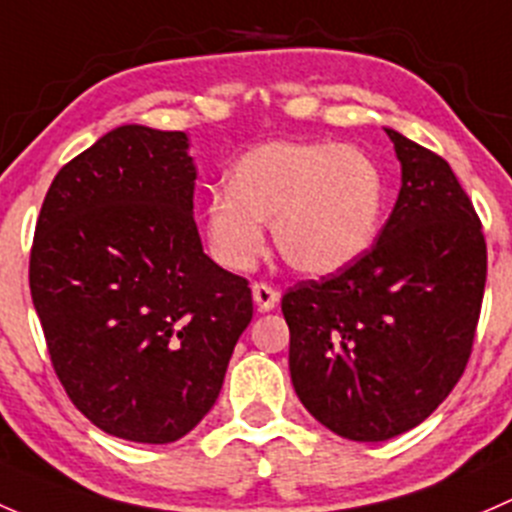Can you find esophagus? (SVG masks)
Masks as SVG:
<instances>
[{"mask_svg": "<svg viewBox=\"0 0 512 512\" xmlns=\"http://www.w3.org/2000/svg\"><path fill=\"white\" fill-rule=\"evenodd\" d=\"M251 291H254V303L261 313H268V310L276 308L278 298H281L276 288H271L268 283H263V281L254 283V288H251Z\"/></svg>", "mask_w": 512, "mask_h": 512, "instance_id": "1", "label": "esophagus"}]
</instances>
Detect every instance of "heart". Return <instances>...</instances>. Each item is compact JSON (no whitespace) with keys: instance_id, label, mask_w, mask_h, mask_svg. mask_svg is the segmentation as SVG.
<instances>
[{"instance_id":"obj_1","label":"heart","mask_w":512,"mask_h":512,"mask_svg":"<svg viewBox=\"0 0 512 512\" xmlns=\"http://www.w3.org/2000/svg\"><path fill=\"white\" fill-rule=\"evenodd\" d=\"M382 209V175L365 152L330 142H268L236 162L229 189L209 197V249L224 268L249 271L266 249L261 224H273L283 261L325 276L370 249Z\"/></svg>"}]
</instances>
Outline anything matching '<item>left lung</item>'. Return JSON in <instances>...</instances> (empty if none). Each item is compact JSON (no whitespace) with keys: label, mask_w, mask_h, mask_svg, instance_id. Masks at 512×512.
<instances>
[{"label":"left lung","mask_w":512,"mask_h":512,"mask_svg":"<svg viewBox=\"0 0 512 512\" xmlns=\"http://www.w3.org/2000/svg\"><path fill=\"white\" fill-rule=\"evenodd\" d=\"M387 135L402 189L377 241L281 300L295 394L350 441L404 434L449 397L486 288V236L451 165L397 130Z\"/></svg>","instance_id":"8db88e82"}]
</instances>
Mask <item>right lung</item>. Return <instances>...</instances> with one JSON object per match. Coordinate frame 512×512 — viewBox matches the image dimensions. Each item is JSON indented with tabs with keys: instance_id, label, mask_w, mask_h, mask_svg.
Wrapping results in <instances>:
<instances>
[{
	"instance_id": "obj_1",
	"label": "right lung",
	"mask_w": 512,
	"mask_h": 512,
	"mask_svg": "<svg viewBox=\"0 0 512 512\" xmlns=\"http://www.w3.org/2000/svg\"><path fill=\"white\" fill-rule=\"evenodd\" d=\"M187 135L123 125L61 167L29 288L56 377L105 434L170 444L214 407L254 318L249 281L202 251Z\"/></svg>"
}]
</instances>
